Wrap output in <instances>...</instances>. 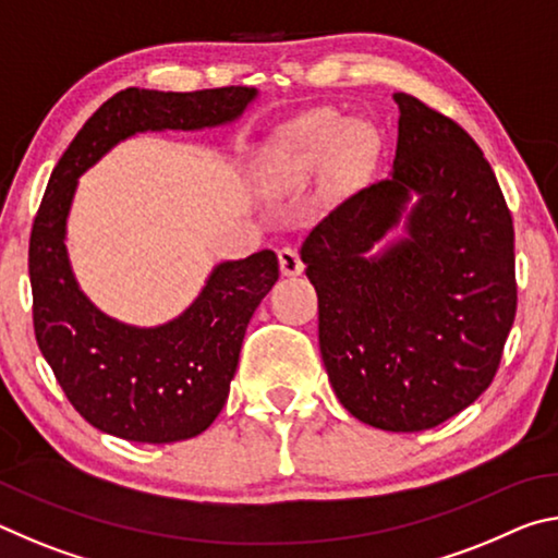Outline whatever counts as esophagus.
<instances>
[{
    "label": "esophagus",
    "mask_w": 558,
    "mask_h": 558,
    "mask_svg": "<svg viewBox=\"0 0 558 558\" xmlns=\"http://www.w3.org/2000/svg\"><path fill=\"white\" fill-rule=\"evenodd\" d=\"M278 260H280L282 276H300L302 272V260L292 245H282V248L278 251Z\"/></svg>",
    "instance_id": "esophagus-1"
}]
</instances>
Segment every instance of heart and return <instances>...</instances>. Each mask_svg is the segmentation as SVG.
Wrapping results in <instances>:
<instances>
[{"mask_svg": "<svg viewBox=\"0 0 558 558\" xmlns=\"http://www.w3.org/2000/svg\"><path fill=\"white\" fill-rule=\"evenodd\" d=\"M362 145V132L352 120L335 116H310L292 125L282 143V159L288 162H305V159L329 153V149Z\"/></svg>", "mask_w": 558, "mask_h": 558, "instance_id": "b5f03b06", "label": "heart"}]
</instances>
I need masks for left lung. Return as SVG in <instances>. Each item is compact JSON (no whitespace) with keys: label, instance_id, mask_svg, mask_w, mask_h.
Listing matches in <instances>:
<instances>
[{"label":"left lung","instance_id":"obj_1","mask_svg":"<svg viewBox=\"0 0 558 558\" xmlns=\"http://www.w3.org/2000/svg\"><path fill=\"white\" fill-rule=\"evenodd\" d=\"M393 100L391 177L329 211L300 258L337 399L374 428L415 433L468 409L495 379L517 315L514 226L475 140L409 93ZM413 193L410 235L369 257Z\"/></svg>","mask_w":558,"mask_h":558}]
</instances>
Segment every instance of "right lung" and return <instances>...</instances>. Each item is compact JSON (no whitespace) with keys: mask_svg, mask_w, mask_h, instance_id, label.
Instances as JSON below:
<instances>
[{"mask_svg":"<svg viewBox=\"0 0 558 558\" xmlns=\"http://www.w3.org/2000/svg\"><path fill=\"white\" fill-rule=\"evenodd\" d=\"M253 96L245 86L125 88L93 112L53 167L29 239L34 335L65 399L102 433L174 442L209 428L229 399L245 327L280 268L272 251L221 263L182 317L155 329L120 325L90 305L65 258L75 179L135 132L221 125Z\"/></svg>","mask_w":558,"mask_h":558,"instance_id":"add662e5","label":"right lung"}]
</instances>
